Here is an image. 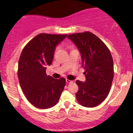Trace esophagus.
Here are the masks:
<instances>
[{
  "label": "esophagus",
  "instance_id": "34e87169",
  "mask_svg": "<svg viewBox=\"0 0 133 133\" xmlns=\"http://www.w3.org/2000/svg\"><path fill=\"white\" fill-rule=\"evenodd\" d=\"M67 83H73L74 82V81H71V80H69V79H66L65 80Z\"/></svg>",
  "mask_w": 133,
  "mask_h": 133
}]
</instances>
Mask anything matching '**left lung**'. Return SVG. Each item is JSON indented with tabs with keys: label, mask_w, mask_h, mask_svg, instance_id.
I'll return each mask as SVG.
<instances>
[{
	"label": "left lung",
	"mask_w": 133,
	"mask_h": 133,
	"mask_svg": "<svg viewBox=\"0 0 133 133\" xmlns=\"http://www.w3.org/2000/svg\"><path fill=\"white\" fill-rule=\"evenodd\" d=\"M69 39L81 54L86 81L77 80L79 90L76 99L86 108L97 106L109 94L114 77V65L109 49L101 39L89 32L70 34Z\"/></svg>",
	"instance_id": "left-lung-1"
}]
</instances>
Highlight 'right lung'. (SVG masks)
Returning a JSON list of instances; mask_svg holds the SVG:
<instances>
[{
    "mask_svg": "<svg viewBox=\"0 0 133 133\" xmlns=\"http://www.w3.org/2000/svg\"><path fill=\"white\" fill-rule=\"evenodd\" d=\"M67 34H39L29 42L20 56L17 75L21 89L27 100L39 109H48L58 103L65 79L47 76L56 47Z\"/></svg>",
    "mask_w": 133,
    "mask_h": 133,
    "instance_id": "1",
    "label": "right lung"
}]
</instances>
